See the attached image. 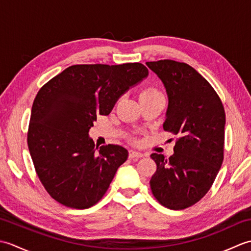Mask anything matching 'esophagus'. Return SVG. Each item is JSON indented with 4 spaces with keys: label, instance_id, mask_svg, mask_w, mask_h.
<instances>
[{
    "label": "esophagus",
    "instance_id": "esophagus-1",
    "mask_svg": "<svg viewBox=\"0 0 251 251\" xmlns=\"http://www.w3.org/2000/svg\"><path fill=\"white\" fill-rule=\"evenodd\" d=\"M142 156H143V154L140 153V152L134 151V150L129 151V158H140Z\"/></svg>",
    "mask_w": 251,
    "mask_h": 251
}]
</instances>
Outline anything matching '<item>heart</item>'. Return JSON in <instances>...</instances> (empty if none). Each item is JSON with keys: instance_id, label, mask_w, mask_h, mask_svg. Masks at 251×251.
<instances>
[{"instance_id": "b5f03b06", "label": "heart", "mask_w": 251, "mask_h": 251, "mask_svg": "<svg viewBox=\"0 0 251 251\" xmlns=\"http://www.w3.org/2000/svg\"><path fill=\"white\" fill-rule=\"evenodd\" d=\"M159 95H162V93L159 92V90L156 87L149 86V87H146L141 92V94H140V100H145V99H149V98H152V97H156V96H159Z\"/></svg>"}]
</instances>
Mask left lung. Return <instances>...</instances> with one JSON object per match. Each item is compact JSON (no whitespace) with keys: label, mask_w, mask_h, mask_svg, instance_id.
Returning <instances> with one entry per match:
<instances>
[{"label":"left lung","mask_w":251,"mask_h":251,"mask_svg":"<svg viewBox=\"0 0 251 251\" xmlns=\"http://www.w3.org/2000/svg\"><path fill=\"white\" fill-rule=\"evenodd\" d=\"M168 95L164 130L177 135L174 154L153 153L150 180L159 204L173 210L196 204L211 188L223 162L226 113L221 99L194 68L170 59L147 62Z\"/></svg>","instance_id":"1"}]
</instances>
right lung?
Returning <instances> with one entry per match:
<instances>
[{
  "label": "right lung",
  "mask_w": 251,
  "mask_h": 251,
  "mask_svg": "<svg viewBox=\"0 0 251 251\" xmlns=\"http://www.w3.org/2000/svg\"><path fill=\"white\" fill-rule=\"evenodd\" d=\"M148 74L139 62L74 65L39 90L26 140L37 177L55 201L86 209L102 199L128 152L115 145L97 151L89 128Z\"/></svg>",
  "instance_id": "1"
}]
</instances>
